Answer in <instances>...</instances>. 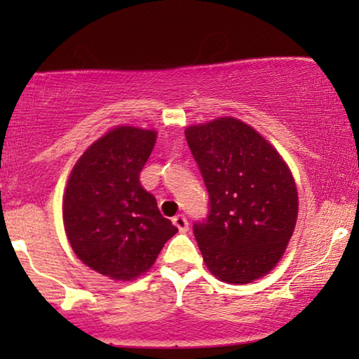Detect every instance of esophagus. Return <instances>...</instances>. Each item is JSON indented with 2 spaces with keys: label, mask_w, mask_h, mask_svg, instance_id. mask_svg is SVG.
<instances>
[{
  "label": "esophagus",
  "mask_w": 359,
  "mask_h": 359,
  "mask_svg": "<svg viewBox=\"0 0 359 359\" xmlns=\"http://www.w3.org/2000/svg\"><path fill=\"white\" fill-rule=\"evenodd\" d=\"M173 224H175V227L180 230V232H188L189 224H188V220H186L184 215H176V217H173Z\"/></svg>",
  "instance_id": "1"
}]
</instances>
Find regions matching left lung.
I'll use <instances>...</instances> for the list:
<instances>
[{
  "label": "left lung",
  "mask_w": 359,
  "mask_h": 359,
  "mask_svg": "<svg viewBox=\"0 0 359 359\" xmlns=\"http://www.w3.org/2000/svg\"><path fill=\"white\" fill-rule=\"evenodd\" d=\"M209 193L193 225L205 266L229 284H248L276 266L297 220V188L276 149L253 127L219 117L184 130Z\"/></svg>",
  "instance_id": "8db88e82"
}]
</instances>
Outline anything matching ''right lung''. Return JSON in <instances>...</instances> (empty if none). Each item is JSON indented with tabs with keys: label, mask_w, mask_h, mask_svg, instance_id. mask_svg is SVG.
<instances>
[{
	"label": "right lung",
	"mask_w": 359,
	"mask_h": 359,
	"mask_svg": "<svg viewBox=\"0 0 359 359\" xmlns=\"http://www.w3.org/2000/svg\"><path fill=\"white\" fill-rule=\"evenodd\" d=\"M155 140V130L139 127L109 130L80 156L63 194V225L73 252L116 281L150 269L178 232L140 184Z\"/></svg>",
	"instance_id": "obj_1"
}]
</instances>
